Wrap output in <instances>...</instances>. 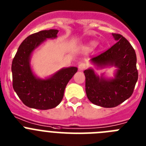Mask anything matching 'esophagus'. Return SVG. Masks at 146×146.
I'll use <instances>...</instances> for the list:
<instances>
[{
	"mask_svg": "<svg viewBox=\"0 0 146 146\" xmlns=\"http://www.w3.org/2000/svg\"><path fill=\"white\" fill-rule=\"evenodd\" d=\"M86 67L87 66H86V64L84 63H80V64H78V70L82 71V70H84L85 69Z\"/></svg>",
	"mask_w": 146,
	"mask_h": 146,
	"instance_id": "1",
	"label": "esophagus"
}]
</instances>
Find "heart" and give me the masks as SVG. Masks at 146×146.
Segmentation results:
<instances>
[{"mask_svg":"<svg viewBox=\"0 0 146 146\" xmlns=\"http://www.w3.org/2000/svg\"><path fill=\"white\" fill-rule=\"evenodd\" d=\"M97 42L96 41H90L87 43V45H84V47L83 48V49L84 50H87V51H90V50H92V49H94L95 48L97 45Z\"/></svg>","mask_w":146,"mask_h":146,"instance_id":"1","label":"heart"}]
</instances>
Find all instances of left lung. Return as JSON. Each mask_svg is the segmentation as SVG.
<instances>
[{
  "mask_svg": "<svg viewBox=\"0 0 146 146\" xmlns=\"http://www.w3.org/2000/svg\"><path fill=\"white\" fill-rule=\"evenodd\" d=\"M115 45L103 54L90 59L96 68H116L114 77L98 76L90 68L84 71L85 90L88 99L105 108L118 106L131 97L137 82V56L134 48L126 38L112 34Z\"/></svg>",
  "mask_w": 146,
  "mask_h": 146,
  "instance_id": "obj_1",
  "label": "left lung"
}]
</instances>
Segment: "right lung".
Returning <instances> with one entry per match:
<instances>
[{"label":"right lung","instance_id":"right-lung-1","mask_svg":"<svg viewBox=\"0 0 146 146\" xmlns=\"http://www.w3.org/2000/svg\"><path fill=\"white\" fill-rule=\"evenodd\" d=\"M58 32L56 29H50L29 36L20 44L12 61L14 90L30 108L46 110L58 106L66 86L78 70L76 67L64 68L45 78H39L33 72L30 63L33 52L47 39H56Z\"/></svg>","mask_w":146,"mask_h":146}]
</instances>
